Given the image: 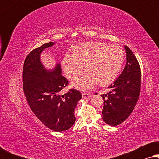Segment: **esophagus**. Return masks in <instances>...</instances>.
<instances>
[{
	"mask_svg": "<svg viewBox=\"0 0 159 159\" xmlns=\"http://www.w3.org/2000/svg\"><path fill=\"white\" fill-rule=\"evenodd\" d=\"M82 98H90L92 95L89 93H82Z\"/></svg>",
	"mask_w": 159,
	"mask_h": 159,
	"instance_id": "1",
	"label": "esophagus"
}]
</instances>
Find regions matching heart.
I'll use <instances>...</instances> for the list:
<instances>
[{
	"instance_id": "obj_1",
	"label": "heart",
	"mask_w": 159,
	"mask_h": 159,
	"mask_svg": "<svg viewBox=\"0 0 159 159\" xmlns=\"http://www.w3.org/2000/svg\"><path fill=\"white\" fill-rule=\"evenodd\" d=\"M71 51L72 55L66 54L61 64L69 79L79 75L84 66L87 71L71 82V85L80 90H88L97 83L108 85L120 75L125 61V52L120 45L90 41L75 45Z\"/></svg>"
}]
</instances>
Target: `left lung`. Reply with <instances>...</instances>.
I'll use <instances>...</instances> for the list:
<instances>
[{"label": "left lung", "mask_w": 159, "mask_h": 159, "mask_svg": "<svg viewBox=\"0 0 159 159\" xmlns=\"http://www.w3.org/2000/svg\"><path fill=\"white\" fill-rule=\"evenodd\" d=\"M127 64L120 76L110 84L111 91L101 95L103 99L102 119L107 125L116 126L133 111L140 93L141 71L135 56L125 45Z\"/></svg>", "instance_id": "1"}]
</instances>
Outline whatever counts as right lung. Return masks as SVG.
<instances>
[{
	"instance_id": "add662e5",
	"label": "right lung",
	"mask_w": 159,
	"mask_h": 159,
	"mask_svg": "<svg viewBox=\"0 0 159 159\" xmlns=\"http://www.w3.org/2000/svg\"><path fill=\"white\" fill-rule=\"evenodd\" d=\"M54 44L45 43L28 54L23 67V90L30 108L39 120L53 131L62 132L75 124V109L82 94L75 89L61 94L68 80L61 75L60 64L49 71L41 62L43 50Z\"/></svg>"
}]
</instances>
